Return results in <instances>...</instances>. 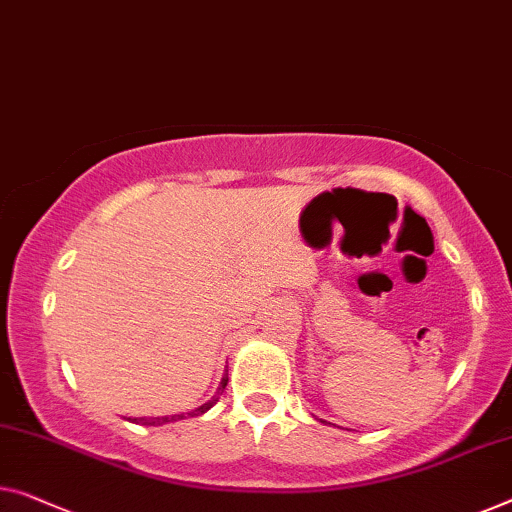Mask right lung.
Returning <instances> with one entry per match:
<instances>
[{
	"label": "right lung",
	"mask_w": 512,
	"mask_h": 512,
	"mask_svg": "<svg viewBox=\"0 0 512 512\" xmlns=\"http://www.w3.org/2000/svg\"><path fill=\"white\" fill-rule=\"evenodd\" d=\"M225 386H227V377H223V381H220V386H218V393L213 395V398H211L209 402H204L202 407H197V409L190 411L188 416H200V414H204V411H207V409H211L213 404L218 402L220 395H223ZM181 418H183V414H174V416H160V418H133V421H135V423H142V425H165V423H172V421H181Z\"/></svg>",
	"instance_id": "1"
}]
</instances>
